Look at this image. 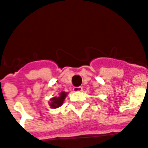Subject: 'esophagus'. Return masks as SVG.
<instances>
[{
	"label": "esophagus",
	"instance_id": "1",
	"mask_svg": "<svg viewBox=\"0 0 148 148\" xmlns=\"http://www.w3.org/2000/svg\"><path fill=\"white\" fill-rule=\"evenodd\" d=\"M74 92H81L82 91V86H78V87H74Z\"/></svg>",
	"mask_w": 148,
	"mask_h": 148
}]
</instances>
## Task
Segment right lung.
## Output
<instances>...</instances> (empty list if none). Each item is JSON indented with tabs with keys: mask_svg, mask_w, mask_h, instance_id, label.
Listing matches in <instances>:
<instances>
[{
	"mask_svg": "<svg viewBox=\"0 0 148 148\" xmlns=\"http://www.w3.org/2000/svg\"><path fill=\"white\" fill-rule=\"evenodd\" d=\"M66 95H67V92H60V96L58 97L56 96V97H53L50 99L51 102H49V106L52 108H58L60 106H62Z\"/></svg>",
	"mask_w": 148,
	"mask_h": 148,
	"instance_id": "1",
	"label": "right lung"
}]
</instances>
